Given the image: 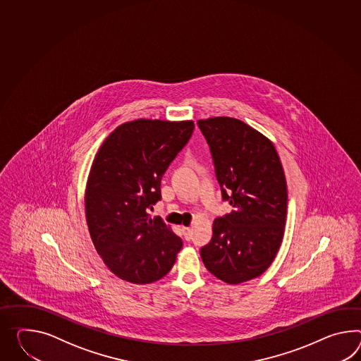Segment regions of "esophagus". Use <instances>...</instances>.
<instances>
[{"instance_id":"obj_1","label":"esophagus","mask_w":361,"mask_h":361,"mask_svg":"<svg viewBox=\"0 0 361 361\" xmlns=\"http://www.w3.org/2000/svg\"><path fill=\"white\" fill-rule=\"evenodd\" d=\"M183 235H184L185 240L189 241L192 238V228L190 227H183Z\"/></svg>"}]
</instances>
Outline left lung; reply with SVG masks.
<instances>
[{
  "instance_id": "1",
  "label": "left lung",
  "mask_w": 361,
  "mask_h": 361,
  "mask_svg": "<svg viewBox=\"0 0 361 361\" xmlns=\"http://www.w3.org/2000/svg\"><path fill=\"white\" fill-rule=\"evenodd\" d=\"M212 151L221 198L232 206L214 220L212 241L201 247L206 269L238 284L264 274L279 250L287 216V183L267 140L231 117L200 120Z\"/></svg>"
}]
</instances>
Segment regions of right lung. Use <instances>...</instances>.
<instances>
[{
    "instance_id": "obj_1",
    "label": "right lung",
    "mask_w": 361,
    "mask_h": 361,
    "mask_svg": "<svg viewBox=\"0 0 361 361\" xmlns=\"http://www.w3.org/2000/svg\"><path fill=\"white\" fill-rule=\"evenodd\" d=\"M194 130L193 121L135 120L116 128L88 175L85 206L90 236L106 267L123 281L161 279L183 240L149 209L161 200L160 181Z\"/></svg>"
}]
</instances>
